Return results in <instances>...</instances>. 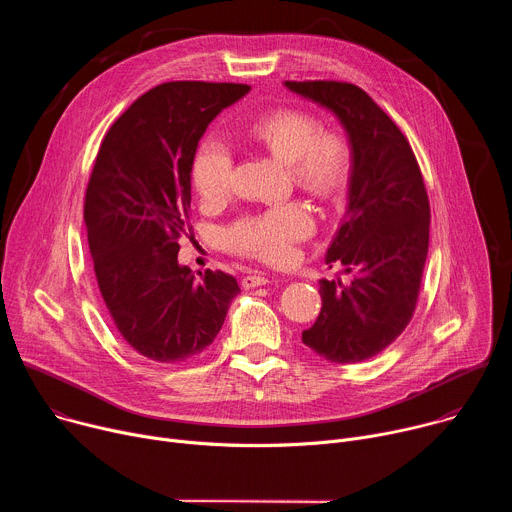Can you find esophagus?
<instances>
[{
	"mask_svg": "<svg viewBox=\"0 0 512 512\" xmlns=\"http://www.w3.org/2000/svg\"><path fill=\"white\" fill-rule=\"evenodd\" d=\"M269 283V277L263 275V273H255V275H247L243 277V287L245 289H251V287H259V285H265Z\"/></svg>",
	"mask_w": 512,
	"mask_h": 512,
	"instance_id": "esophagus-1",
	"label": "esophagus"
}]
</instances>
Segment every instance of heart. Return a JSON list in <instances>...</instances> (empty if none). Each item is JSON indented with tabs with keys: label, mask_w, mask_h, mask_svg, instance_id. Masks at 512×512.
<instances>
[{
	"label": "heart",
	"mask_w": 512,
	"mask_h": 512,
	"mask_svg": "<svg viewBox=\"0 0 512 512\" xmlns=\"http://www.w3.org/2000/svg\"><path fill=\"white\" fill-rule=\"evenodd\" d=\"M249 137L287 164L294 184L318 200L338 198L352 176V148L338 131H320V121L300 109H277L249 129ZM235 160L229 145L210 137L192 162V182L204 204H221L233 188ZM314 216L302 202H287L241 218L227 231V243L245 257L287 263L294 245L314 233Z\"/></svg>",
	"instance_id": "b5f03b06"
}]
</instances>
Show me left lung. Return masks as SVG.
<instances>
[{
	"mask_svg": "<svg viewBox=\"0 0 512 512\" xmlns=\"http://www.w3.org/2000/svg\"><path fill=\"white\" fill-rule=\"evenodd\" d=\"M332 111L352 148L342 225L326 263L352 279H320L322 310L302 342L318 356L348 364L385 350L411 322L429 245V200L411 145L362 89L338 81H285Z\"/></svg>",
	"mask_w": 512,
	"mask_h": 512,
	"instance_id": "8db88e82",
	"label": "left lung"
}]
</instances>
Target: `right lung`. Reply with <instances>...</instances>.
I'll use <instances>...</instances> for the list:
<instances>
[{
	"instance_id": "right-lung-1",
	"label": "right lung",
	"mask_w": 512,
	"mask_h": 512,
	"mask_svg": "<svg viewBox=\"0 0 512 512\" xmlns=\"http://www.w3.org/2000/svg\"><path fill=\"white\" fill-rule=\"evenodd\" d=\"M251 87L176 81L141 95L107 131L85 196V225L103 302L141 356L202 354L239 294L233 275L200 279L178 263L190 223V180L208 123Z\"/></svg>"
}]
</instances>
